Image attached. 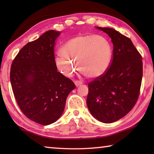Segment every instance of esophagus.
<instances>
[{"label":"esophagus","instance_id":"34e87169","mask_svg":"<svg viewBox=\"0 0 154 154\" xmlns=\"http://www.w3.org/2000/svg\"><path fill=\"white\" fill-rule=\"evenodd\" d=\"M74 82H75V84L76 85V86H79V85H81L83 83L82 81L80 80H75Z\"/></svg>","mask_w":154,"mask_h":154}]
</instances>
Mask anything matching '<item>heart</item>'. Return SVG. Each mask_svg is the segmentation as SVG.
Instances as JSON below:
<instances>
[{"instance_id": "1", "label": "heart", "mask_w": 154, "mask_h": 154, "mask_svg": "<svg viewBox=\"0 0 154 154\" xmlns=\"http://www.w3.org/2000/svg\"><path fill=\"white\" fill-rule=\"evenodd\" d=\"M60 54L62 56L56 58L55 65L62 74L71 77L79 66L83 74L90 78H96L102 76L109 69L113 49L105 36L90 34L75 36L68 41L62 47Z\"/></svg>"}]
</instances>
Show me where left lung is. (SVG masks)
Instances as JSON below:
<instances>
[{"instance_id": "obj_1", "label": "left lung", "mask_w": 154, "mask_h": 154, "mask_svg": "<svg viewBox=\"0 0 154 154\" xmlns=\"http://www.w3.org/2000/svg\"><path fill=\"white\" fill-rule=\"evenodd\" d=\"M97 28L111 38L113 57L105 73L88 83L87 105L98 121L113 123L128 113L138 100L143 77L142 56L128 37L113 28Z\"/></svg>"}]
</instances>
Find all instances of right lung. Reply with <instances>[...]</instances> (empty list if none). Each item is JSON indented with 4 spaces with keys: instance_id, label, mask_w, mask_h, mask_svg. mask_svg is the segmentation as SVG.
<instances>
[{
    "instance_id": "right-lung-1",
    "label": "right lung",
    "mask_w": 154,
    "mask_h": 154,
    "mask_svg": "<svg viewBox=\"0 0 154 154\" xmlns=\"http://www.w3.org/2000/svg\"><path fill=\"white\" fill-rule=\"evenodd\" d=\"M60 32L49 30L28 43L12 62L10 81L20 110L41 125L58 120L68 95L75 88L72 81L57 71L54 45Z\"/></svg>"
}]
</instances>
